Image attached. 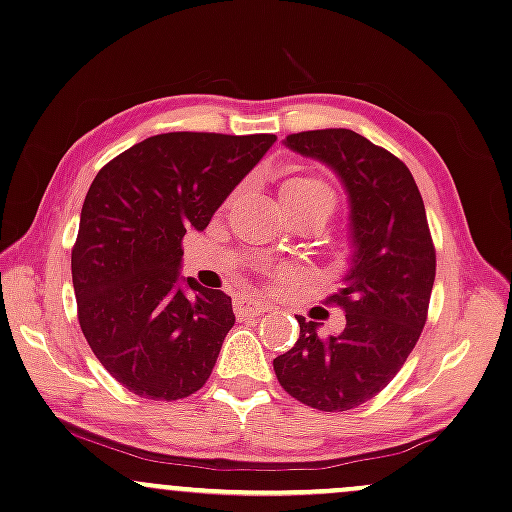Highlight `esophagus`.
<instances>
[{"instance_id": "34e87169", "label": "esophagus", "mask_w": 512, "mask_h": 512, "mask_svg": "<svg viewBox=\"0 0 512 512\" xmlns=\"http://www.w3.org/2000/svg\"><path fill=\"white\" fill-rule=\"evenodd\" d=\"M234 312L236 316H260L262 312H267V304L255 300V297H238L234 302Z\"/></svg>"}]
</instances>
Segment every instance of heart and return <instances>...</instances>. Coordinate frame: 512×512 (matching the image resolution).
I'll return each instance as SVG.
<instances>
[{"mask_svg":"<svg viewBox=\"0 0 512 512\" xmlns=\"http://www.w3.org/2000/svg\"><path fill=\"white\" fill-rule=\"evenodd\" d=\"M281 193L283 196H286V193H328V196H331V191H328L321 181L314 179H290L288 184L283 186Z\"/></svg>","mask_w":512,"mask_h":512,"instance_id":"1","label":"heart"}]
</instances>
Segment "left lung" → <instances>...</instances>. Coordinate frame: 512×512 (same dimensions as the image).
I'll return each mask as SVG.
<instances>
[{
  "instance_id": "1",
  "label": "left lung",
  "mask_w": 512,
  "mask_h": 512,
  "mask_svg": "<svg viewBox=\"0 0 512 512\" xmlns=\"http://www.w3.org/2000/svg\"><path fill=\"white\" fill-rule=\"evenodd\" d=\"M283 144L340 179L352 250L342 288L328 297L345 309V328L321 338L319 323L295 316L300 335L274 371L312 409H357L399 373L428 319L435 245L425 205L409 167L352 129H312Z\"/></svg>"
}]
</instances>
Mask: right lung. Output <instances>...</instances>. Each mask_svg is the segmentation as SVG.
Listing matches in <instances>:
<instances>
[{"label":"right lung","mask_w":512,"mask_h":512,"mask_svg":"<svg viewBox=\"0 0 512 512\" xmlns=\"http://www.w3.org/2000/svg\"><path fill=\"white\" fill-rule=\"evenodd\" d=\"M274 134L167 132L113 158L89 186L73 248L77 319L122 387L174 401L198 392L236 316L224 290L181 271V238L274 146Z\"/></svg>","instance_id":"obj_1"}]
</instances>
